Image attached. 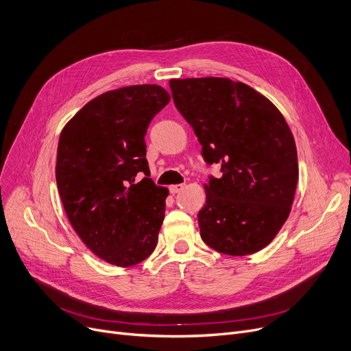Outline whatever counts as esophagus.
I'll use <instances>...</instances> for the list:
<instances>
[{
  "label": "esophagus",
  "instance_id": "esophagus-1",
  "mask_svg": "<svg viewBox=\"0 0 351 351\" xmlns=\"http://www.w3.org/2000/svg\"><path fill=\"white\" fill-rule=\"evenodd\" d=\"M183 188H185V185H171V186H169V191H171L172 195H175V193L180 192Z\"/></svg>",
  "mask_w": 351,
  "mask_h": 351
}]
</instances>
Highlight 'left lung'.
<instances>
[{"label": "left lung", "mask_w": 351, "mask_h": 351, "mask_svg": "<svg viewBox=\"0 0 351 351\" xmlns=\"http://www.w3.org/2000/svg\"><path fill=\"white\" fill-rule=\"evenodd\" d=\"M169 86L205 160L222 171L204 185L202 241L229 256L262 250L287 220L299 179L285 117L261 92L229 78L171 80Z\"/></svg>", "instance_id": "8db88e82"}]
</instances>
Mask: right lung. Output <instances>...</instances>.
<instances>
[{
  "mask_svg": "<svg viewBox=\"0 0 351 351\" xmlns=\"http://www.w3.org/2000/svg\"><path fill=\"white\" fill-rule=\"evenodd\" d=\"M169 101L152 84L108 90L60 135L55 176L65 213L84 245L110 265H138L156 247L169 191L147 178L145 135Z\"/></svg>",
  "mask_w": 351,
  "mask_h": 351,
  "instance_id": "right-lung-1",
  "label": "right lung"
}]
</instances>
